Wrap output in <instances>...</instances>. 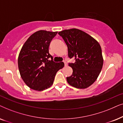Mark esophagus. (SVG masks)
Wrapping results in <instances>:
<instances>
[{
  "label": "esophagus",
  "mask_w": 123,
  "mask_h": 123,
  "mask_svg": "<svg viewBox=\"0 0 123 123\" xmlns=\"http://www.w3.org/2000/svg\"><path fill=\"white\" fill-rule=\"evenodd\" d=\"M63 62H64V64H65V66H67V62L66 61H63Z\"/></svg>",
  "instance_id": "34e87169"
}]
</instances>
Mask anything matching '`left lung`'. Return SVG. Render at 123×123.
Returning a JSON list of instances; mask_svg holds the SVG:
<instances>
[{
  "instance_id": "obj_1",
  "label": "left lung",
  "mask_w": 123,
  "mask_h": 123,
  "mask_svg": "<svg viewBox=\"0 0 123 123\" xmlns=\"http://www.w3.org/2000/svg\"><path fill=\"white\" fill-rule=\"evenodd\" d=\"M58 34L68 46V57L75 60L68 63L73 72L67 77L68 83L79 89L89 87L96 80L103 66L100 45L89 34L77 29L61 31Z\"/></svg>"
}]
</instances>
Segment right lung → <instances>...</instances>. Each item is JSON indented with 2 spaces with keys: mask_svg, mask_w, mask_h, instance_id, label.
Returning <instances> with one entry per match:
<instances>
[{
  "mask_svg": "<svg viewBox=\"0 0 123 123\" xmlns=\"http://www.w3.org/2000/svg\"><path fill=\"white\" fill-rule=\"evenodd\" d=\"M57 31L39 30L25 43L18 58L20 75L31 89L42 91L53 84L57 72L64 67L63 62H55L49 53L50 42Z\"/></svg>",
  "mask_w": 123,
  "mask_h": 123,
  "instance_id": "add662e5",
  "label": "right lung"
}]
</instances>
